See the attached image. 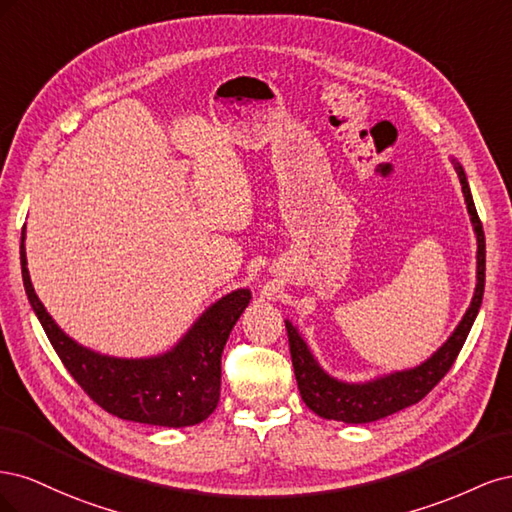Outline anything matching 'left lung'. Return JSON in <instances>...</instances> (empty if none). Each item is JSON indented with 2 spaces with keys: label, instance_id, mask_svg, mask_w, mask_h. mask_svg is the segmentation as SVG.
<instances>
[{
  "label": "left lung",
  "instance_id": "1",
  "mask_svg": "<svg viewBox=\"0 0 512 512\" xmlns=\"http://www.w3.org/2000/svg\"><path fill=\"white\" fill-rule=\"evenodd\" d=\"M453 164L457 170L461 192H463V198H466L470 222L476 235V288H474L470 307L466 309V314H463L461 322L457 324V329L451 333V337H448L427 361H423L421 365H416L412 369L393 371V374H386L367 382H344L329 376L316 361V356L312 354V350H309L299 329L294 327L290 320H286L294 376H297V384H299L305 406L312 412H316L318 416L329 418V421H344V423L359 425V423L380 421L384 416H391L408 406H414L446 376V371L453 367L459 350L463 348V344H466L468 333L476 320L480 303H483V292H485V232H483V224L478 220L463 166L455 158H453Z\"/></svg>",
  "mask_w": 512,
  "mask_h": 512
}]
</instances>
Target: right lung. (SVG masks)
I'll return each mask as SVG.
<instances>
[{
	"mask_svg": "<svg viewBox=\"0 0 512 512\" xmlns=\"http://www.w3.org/2000/svg\"><path fill=\"white\" fill-rule=\"evenodd\" d=\"M21 273L27 299L61 363L100 408L123 421L158 427L198 425L218 408L222 352L232 327L250 305V290L237 288L209 305L164 354L119 359L74 342L46 312L27 271L25 228L21 232Z\"/></svg>",
	"mask_w": 512,
	"mask_h": 512,
	"instance_id": "obj_1",
	"label": "right lung"
}]
</instances>
